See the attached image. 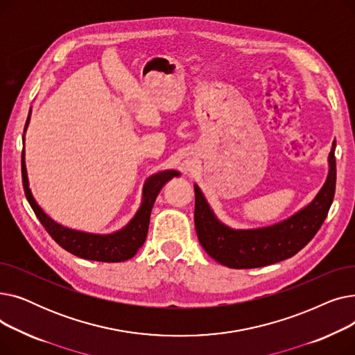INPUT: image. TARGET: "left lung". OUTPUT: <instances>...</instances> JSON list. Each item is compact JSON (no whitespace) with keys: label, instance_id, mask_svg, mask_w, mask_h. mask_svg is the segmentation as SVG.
Here are the masks:
<instances>
[{"label":"left lung","instance_id":"obj_1","mask_svg":"<svg viewBox=\"0 0 355 355\" xmlns=\"http://www.w3.org/2000/svg\"><path fill=\"white\" fill-rule=\"evenodd\" d=\"M335 141L328 157V175L315 198L286 220L259 229H232L221 223L194 184V225L200 245L216 262L232 269L262 268L289 259L304 249L322 226L335 194Z\"/></svg>","mask_w":355,"mask_h":355}]
</instances>
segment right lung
I'll return each mask as SVG.
<instances>
[{"label":"right lung","instance_id":"obj_1","mask_svg":"<svg viewBox=\"0 0 355 355\" xmlns=\"http://www.w3.org/2000/svg\"><path fill=\"white\" fill-rule=\"evenodd\" d=\"M30 114L24 126V134L27 126L30 123ZM24 142V135H23ZM26 154L23 149L21 154V174H23V187L26 197L30 202L33 211L35 213L37 218L40 220L43 227L47 233L54 239L55 243L62 246L64 250L70 252L71 254L87 259V260H96V262H125V260L134 257L139 248H142L144 241L148 234L149 226V217H151V210L154 207V202L157 200L158 193L165 185L166 181H170L173 177H180L178 171L174 170H165L157 173L149 177L142 189V202L137 211L125 227L118 232L110 234H95V233H86L80 230H74L59 225L49 217L43 209L37 204L34 200L31 190L28 187V177H27V168H26Z\"/></svg>","mask_w":355,"mask_h":355}]
</instances>
